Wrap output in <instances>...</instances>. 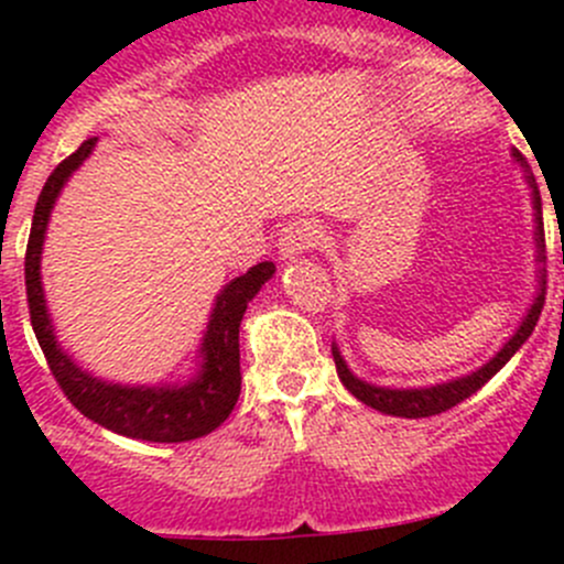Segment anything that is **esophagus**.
<instances>
[{"mask_svg": "<svg viewBox=\"0 0 564 564\" xmlns=\"http://www.w3.org/2000/svg\"><path fill=\"white\" fill-rule=\"evenodd\" d=\"M322 242V231H318L316 220H292L286 229L278 237V250H281L283 259H294V256L305 253V250H314Z\"/></svg>", "mask_w": 564, "mask_h": 564, "instance_id": "1", "label": "esophagus"}]
</instances>
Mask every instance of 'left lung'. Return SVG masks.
<instances>
[{"instance_id":"8db88e82","label":"left lung","mask_w":564,"mask_h":564,"mask_svg":"<svg viewBox=\"0 0 564 564\" xmlns=\"http://www.w3.org/2000/svg\"><path fill=\"white\" fill-rule=\"evenodd\" d=\"M529 182H532V187H534L532 176H529ZM532 202H534V209H538V213H534V218H538V248H540L538 259L543 261L545 259V256H543L545 253V235H543V207H540V191H538V187L532 191ZM543 303H545V275H540L538 300H534V305L529 308V314H527L524 322H521V327L516 329L513 338H510L508 344L502 346V351H499V355L494 357L491 362H486L480 371H475L471 377L456 379V382L436 384V388H425V390L373 388V384H366V382H360L357 377H351V371L346 368L340 351L333 346L335 368H338V377H340V382L346 384V390H349L355 398H360L362 403H368V406L379 409V412L395 414V417H431V414H442V412H447V409L456 406V403L466 401L471 392L480 390L482 384H486L488 379H491L494 373H497L499 368H502L505 362H508L510 357L519 351V346L524 344L529 335H532L534 324H538V318H540V311H543Z\"/></svg>"}]
</instances>
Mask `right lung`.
I'll use <instances>...</instances> for the list:
<instances>
[{
    "label": "right lung",
    "instance_id": "1",
    "mask_svg": "<svg viewBox=\"0 0 564 564\" xmlns=\"http://www.w3.org/2000/svg\"><path fill=\"white\" fill-rule=\"evenodd\" d=\"M95 139H87L73 155H67L59 166L51 172L40 191L32 218L30 242L24 256V281L26 303H30L32 329L37 344L48 360L56 384L67 395V401L84 414L95 420L113 434L130 436L144 442H191L218 429L235 409L240 398V322L248 303L256 297L267 278H272L275 264L261 261L250 267L246 275L235 278L220 292L215 303V314L209 318L207 335H204V371L196 382L180 390L163 388H119L93 379L70 362V357L56 346L51 333L48 314H45L43 286H40V250H43L45 224H48L51 207L56 193L65 180L82 166L84 158L93 152Z\"/></svg>",
    "mask_w": 564,
    "mask_h": 564
}]
</instances>
